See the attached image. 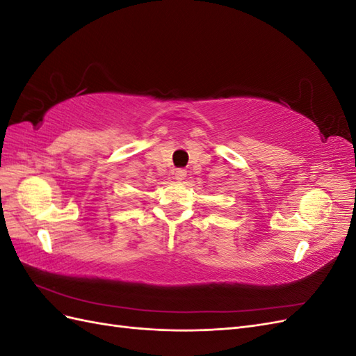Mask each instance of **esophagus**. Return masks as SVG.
Masks as SVG:
<instances>
[{"instance_id":"1","label":"esophagus","mask_w":356,"mask_h":356,"mask_svg":"<svg viewBox=\"0 0 356 356\" xmlns=\"http://www.w3.org/2000/svg\"><path fill=\"white\" fill-rule=\"evenodd\" d=\"M174 175H175V179L181 182L182 179H184V178H186V175H187V172H186V169H177V170H175V174H174Z\"/></svg>"}]
</instances>
